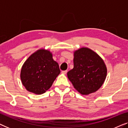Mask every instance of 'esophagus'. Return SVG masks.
<instances>
[{
    "instance_id": "esophagus-1",
    "label": "esophagus",
    "mask_w": 128,
    "mask_h": 128,
    "mask_svg": "<svg viewBox=\"0 0 128 128\" xmlns=\"http://www.w3.org/2000/svg\"><path fill=\"white\" fill-rule=\"evenodd\" d=\"M67 72H68V70H63V71H62V74H66V73H67Z\"/></svg>"
}]
</instances>
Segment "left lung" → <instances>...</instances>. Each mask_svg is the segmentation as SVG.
Masks as SVG:
<instances>
[{
    "instance_id": "1",
    "label": "left lung",
    "mask_w": 128,
    "mask_h": 128,
    "mask_svg": "<svg viewBox=\"0 0 128 128\" xmlns=\"http://www.w3.org/2000/svg\"><path fill=\"white\" fill-rule=\"evenodd\" d=\"M74 67L67 73L74 88L83 95H88L98 90L104 83L107 69L103 59L88 48L74 52Z\"/></svg>"
}]
</instances>
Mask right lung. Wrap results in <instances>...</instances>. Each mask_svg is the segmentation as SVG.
I'll list each match as a JSON object with an SVG mask.
<instances>
[{"label":"right lung","mask_w":128,"mask_h":128,"mask_svg":"<svg viewBox=\"0 0 128 128\" xmlns=\"http://www.w3.org/2000/svg\"><path fill=\"white\" fill-rule=\"evenodd\" d=\"M60 73L59 64L54 60L51 52L40 49L30 56L24 63L20 78L27 91L42 94L52 86Z\"/></svg>","instance_id":"1"}]
</instances>
